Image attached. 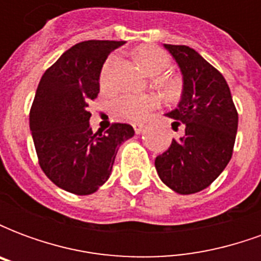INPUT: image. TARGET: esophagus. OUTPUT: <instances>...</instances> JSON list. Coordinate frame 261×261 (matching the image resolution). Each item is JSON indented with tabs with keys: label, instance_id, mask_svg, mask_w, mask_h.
I'll return each mask as SVG.
<instances>
[{
	"label": "esophagus",
	"instance_id": "esophagus-1",
	"mask_svg": "<svg viewBox=\"0 0 261 261\" xmlns=\"http://www.w3.org/2000/svg\"><path fill=\"white\" fill-rule=\"evenodd\" d=\"M133 127H134V131H136L137 134H141L142 131H144V125L138 124V123H137V124H133Z\"/></svg>",
	"mask_w": 261,
	"mask_h": 261
}]
</instances>
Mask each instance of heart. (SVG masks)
Listing matches in <instances>:
<instances>
[{"instance_id":"1","label":"heart","mask_w":261,"mask_h":261,"mask_svg":"<svg viewBox=\"0 0 261 261\" xmlns=\"http://www.w3.org/2000/svg\"><path fill=\"white\" fill-rule=\"evenodd\" d=\"M119 61L116 54H112L100 71V85L109 88L112 85V74ZM136 61L148 75H162L169 69L172 64L170 56L165 50L155 46H142L136 51ZM173 85V84H170ZM159 99L155 95H136L121 93L113 100V112L116 116L128 121H142L153 109L158 108Z\"/></svg>"}]
</instances>
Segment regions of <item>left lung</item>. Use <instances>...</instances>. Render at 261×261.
I'll list each match as a JSON object with an SVG mask.
<instances>
[{"instance_id":"obj_1","label":"left lung","mask_w":261,"mask_h":261,"mask_svg":"<svg viewBox=\"0 0 261 261\" xmlns=\"http://www.w3.org/2000/svg\"><path fill=\"white\" fill-rule=\"evenodd\" d=\"M183 75L177 108L166 114L185 136L158 155L161 180L179 194L201 192L229 164L238 131V112L224 75L189 46L164 44Z\"/></svg>"}]
</instances>
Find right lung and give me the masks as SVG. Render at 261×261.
Here are the masks:
<instances>
[{
    "label": "right lung",
    "instance_id": "right-lung-1",
    "mask_svg": "<svg viewBox=\"0 0 261 261\" xmlns=\"http://www.w3.org/2000/svg\"><path fill=\"white\" fill-rule=\"evenodd\" d=\"M124 42L86 40L68 48L37 86L29 114L39 165L50 180L78 196L95 193L108 180L119 147L134 136L125 123L93 133L88 103L99 93L103 63Z\"/></svg>",
    "mask_w": 261,
    "mask_h": 261
}]
</instances>
